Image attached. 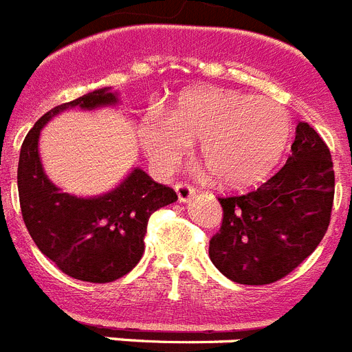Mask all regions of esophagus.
<instances>
[{
	"mask_svg": "<svg viewBox=\"0 0 352 352\" xmlns=\"http://www.w3.org/2000/svg\"><path fill=\"white\" fill-rule=\"evenodd\" d=\"M177 197L181 202H190L191 197L195 195V188L191 184H186V182H177L175 184Z\"/></svg>",
	"mask_w": 352,
	"mask_h": 352,
	"instance_id": "esophagus-1",
	"label": "esophagus"
}]
</instances>
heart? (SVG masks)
Segmentation results:
<instances>
[{"instance_id":"obj_1","label":"heart","mask_w":352,"mask_h":352,"mask_svg":"<svg viewBox=\"0 0 352 352\" xmlns=\"http://www.w3.org/2000/svg\"><path fill=\"white\" fill-rule=\"evenodd\" d=\"M290 131V112L276 100L197 87L186 91L170 114H146L140 140L162 171L175 170L190 155L191 143L200 141V161L218 182L249 186L276 166Z\"/></svg>"}]
</instances>
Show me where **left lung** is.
I'll list each match as a JSON object with an SVG mask.
<instances>
[{"label": "left lung", "mask_w": 352, "mask_h": 352, "mask_svg": "<svg viewBox=\"0 0 352 352\" xmlns=\"http://www.w3.org/2000/svg\"><path fill=\"white\" fill-rule=\"evenodd\" d=\"M335 199L331 153L300 121L292 155L259 188L220 197L221 226L209 241L212 265L240 285H270L299 267L326 234Z\"/></svg>", "instance_id": "8db88e82"}]
</instances>
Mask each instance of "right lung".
Returning a JSON list of instances; mask_svg holds the SVG:
<instances>
[{"label": "right lung", "instance_id": "add662e5", "mask_svg": "<svg viewBox=\"0 0 352 352\" xmlns=\"http://www.w3.org/2000/svg\"><path fill=\"white\" fill-rule=\"evenodd\" d=\"M116 102L107 87L48 111L26 134L19 153L17 190L32 240L64 274L87 283H111L132 270L144 252L152 212L175 202L171 188L135 168L111 193L78 199L62 193L44 173L39 159L41 129L71 107L94 109Z\"/></svg>", "mask_w": 352, "mask_h": 352}]
</instances>
